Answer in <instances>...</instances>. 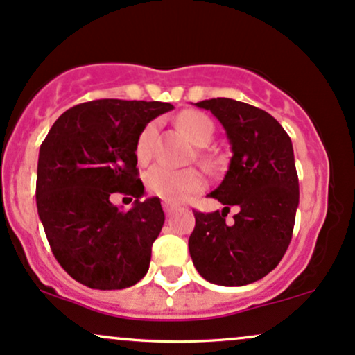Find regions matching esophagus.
Masks as SVG:
<instances>
[{"mask_svg": "<svg viewBox=\"0 0 355 355\" xmlns=\"http://www.w3.org/2000/svg\"><path fill=\"white\" fill-rule=\"evenodd\" d=\"M162 208H164V213H166V216H173V214H174V211H176V206H174V205H171V202H167V201L162 202Z\"/></svg>", "mask_w": 355, "mask_h": 355, "instance_id": "34e87169", "label": "esophagus"}]
</instances>
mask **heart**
<instances>
[{"label":"heart","instance_id":"1","mask_svg":"<svg viewBox=\"0 0 355 355\" xmlns=\"http://www.w3.org/2000/svg\"><path fill=\"white\" fill-rule=\"evenodd\" d=\"M178 124L194 144L206 146L213 139V122L208 115L198 110H184L179 114ZM156 132L157 122H149L139 134L135 141V157L139 162H147L153 157ZM202 186H205V179L196 169H173L167 166H154L146 173L147 191L173 205L199 193Z\"/></svg>","mask_w":355,"mask_h":355}]
</instances>
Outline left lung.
<instances>
[{
  "label": "left lung",
  "instance_id": "1",
  "mask_svg": "<svg viewBox=\"0 0 355 355\" xmlns=\"http://www.w3.org/2000/svg\"><path fill=\"white\" fill-rule=\"evenodd\" d=\"M196 105L221 122L233 156L223 182L209 194L225 209L194 211L191 258L211 284H253L280 263L292 240L298 208L292 141L277 119L250 103L218 97ZM231 205L241 213L226 225Z\"/></svg>",
  "mask_w": 355,
  "mask_h": 355
}]
</instances>
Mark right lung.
Instances as JSON below:
<instances>
[{
    "mask_svg": "<svg viewBox=\"0 0 355 355\" xmlns=\"http://www.w3.org/2000/svg\"><path fill=\"white\" fill-rule=\"evenodd\" d=\"M171 103L101 98L71 107L40 146L37 208L62 268L97 290L135 285L147 273L164 225L161 199L144 194L135 141ZM115 192L137 197L121 211Z\"/></svg>",
    "mask_w": 355,
    "mask_h": 355,
    "instance_id": "obj_1",
    "label": "right lung"
}]
</instances>
